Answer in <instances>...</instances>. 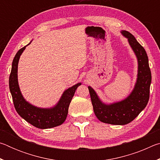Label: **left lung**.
<instances>
[{
	"label": "left lung",
	"instance_id": "left-lung-1",
	"mask_svg": "<svg viewBox=\"0 0 160 160\" xmlns=\"http://www.w3.org/2000/svg\"><path fill=\"white\" fill-rule=\"evenodd\" d=\"M128 38L138 61L137 82L132 93L122 102L106 105L100 101L94 90L89 87L94 112L103 123L113 125H125L133 121L147 106L150 98V87L152 80L147 53L130 32L122 31Z\"/></svg>",
	"mask_w": 160,
	"mask_h": 160
}]
</instances>
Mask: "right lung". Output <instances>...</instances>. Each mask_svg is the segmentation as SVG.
<instances>
[{
  "label": "right lung",
  "mask_w": 160,
  "mask_h": 160,
  "mask_svg": "<svg viewBox=\"0 0 160 160\" xmlns=\"http://www.w3.org/2000/svg\"><path fill=\"white\" fill-rule=\"evenodd\" d=\"M25 47L20 48L16 53L9 78L10 91L15 110L22 118L38 128H50L60 126L66 119L70 103L75 90L81 83H78L65 91L58 104L53 109H39L29 104L22 95L18 82V61Z\"/></svg>",
  "instance_id": "add662e5"
}]
</instances>
